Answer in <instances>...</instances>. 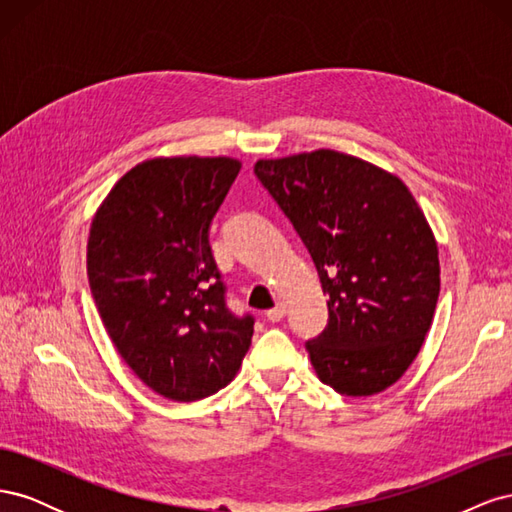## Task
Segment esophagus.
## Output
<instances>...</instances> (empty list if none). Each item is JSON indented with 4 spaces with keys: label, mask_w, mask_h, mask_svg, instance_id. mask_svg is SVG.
Wrapping results in <instances>:
<instances>
[{
    "label": "esophagus",
    "mask_w": 512,
    "mask_h": 512,
    "mask_svg": "<svg viewBox=\"0 0 512 512\" xmlns=\"http://www.w3.org/2000/svg\"><path fill=\"white\" fill-rule=\"evenodd\" d=\"M284 314H286V305L277 301L275 307H271L269 312H267V318H269L271 322H280V320L284 318Z\"/></svg>",
    "instance_id": "34e87169"
}]
</instances>
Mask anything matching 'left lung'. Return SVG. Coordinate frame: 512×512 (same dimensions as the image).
<instances>
[{
    "mask_svg": "<svg viewBox=\"0 0 512 512\" xmlns=\"http://www.w3.org/2000/svg\"><path fill=\"white\" fill-rule=\"evenodd\" d=\"M254 173L329 294L327 327L305 342L318 378L350 397L389 389L421 350L440 294L421 207L395 175L331 149L260 160Z\"/></svg>",
    "mask_w": 512,
    "mask_h": 512,
    "instance_id": "left-lung-1",
    "label": "left lung"
}]
</instances>
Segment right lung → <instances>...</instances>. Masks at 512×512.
<instances>
[{"instance_id": "right-lung-1", "label": "right lung", "mask_w": 512, "mask_h": 512, "mask_svg": "<svg viewBox=\"0 0 512 512\" xmlns=\"http://www.w3.org/2000/svg\"><path fill=\"white\" fill-rule=\"evenodd\" d=\"M241 164L156 158L134 166L91 224L87 275L117 352L149 389L173 401L218 393L254 335L215 265L209 228Z\"/></svg>"}]
</instances>
